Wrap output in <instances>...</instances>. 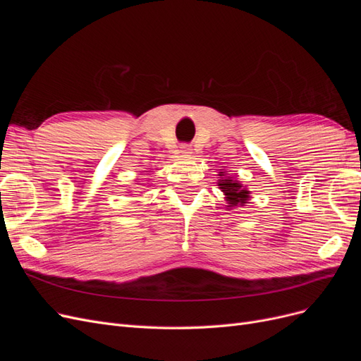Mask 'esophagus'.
Listing matches in <instances>:
<instances>
[{"label": "esophagus", "instance_id": "1", "mask_svg": "<svg viewBox=\"0 0 361 361\" xmlns=\"http://www.w3.org/2000/svg\"><path fill=\"white\" fill-rule=\"evenodd\" d=\"M179 152H180L182 155L188 157V155L191 154V145H188V143H182V145H180V147H179Z\"/></svg>", "mask_w": 361, "mask_h": 361}]
</instances>
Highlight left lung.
Instances as JSON below:
<instances>
[{"instance_id": "left-lung-1", "label": "left lung", "mask_w": 361, "mask_h": 361, "mask_svg": "<svg viewBox=\"0 0 361 361\" xmlns=\"http://www.w3.org/2000/svg\"><path fill=\"white\" fill-rule=\"evenodd\" d=\"M218 176H221L218 185H220L221 191L227 195L228 207H231V206H243L244 203H247V200L250 199L248 191L245 188H243L241 183H238L232 178H223L224 176L223 171L218 174Z\"/></svg>"}]
</instances>
